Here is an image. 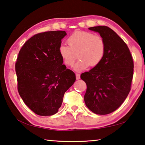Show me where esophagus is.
<instances>
[{"label":"esophagus","instance_id":"obj_1","mask_svg":"<svg viewBox=\"0 0 145 145\" xmlns=\"http://www.w3.org/2000/svg\"><path fill=\"white\" fill-rule=\"evenodd\" d=\"M80 75L79 73H76V79H80Z\"/></svg>","mask_w":145,"mask_h":145}]
</instances>
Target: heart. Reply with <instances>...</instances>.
I'll return each instance as SVG.
<instances>
[{
	"label": "heart",
	"instance_id": "b5f03b06",
	"mask_svg": "<svg viewBox=\"0 0 145 145\" xmlns=\"http://www.w3.org/2000/svg\"><path fill=\"white\" fill-rule=\"evenodd\" d=\"M68 45H62L59 48V53L64 64L73 67L77 59L79 61L75 66V70L80 72L89 66L95 67L104 58L106 49L104 39L86 31H76L67 39Z\"/></svg>",
	"mask_w": 145,
	"mask_h": 145
}]
</instances>
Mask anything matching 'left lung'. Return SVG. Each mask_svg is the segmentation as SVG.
<instances>
[{
	"instance_id": "8db88e82",
	"label": "left lung",
	"mask_w": 145,
	"mask_h": 145,
	"mask_svg": "<svg viewBox=\"0 0 145 145\" xmlns=\"http://www.w3.org/2000/svg\"><path fill=\"white\" fill-rule=\"evenodd\" d=\"M104 39L106 49L99 65L80 75L87 86L84 102L97 114H108L121 105L131 89L134 62L125 41L107 26L89 27Z\"/></svg>"
}]
</instances>
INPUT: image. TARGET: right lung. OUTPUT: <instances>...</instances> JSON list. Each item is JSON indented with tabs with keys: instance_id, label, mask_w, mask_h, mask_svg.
<instances>
[{
	"instance_id": "add662e5",
	"label": "right lung",
	"mask_w": 145,
	"mask_h": 145,
	"mask_svg": "<svg viewBox=\"0 0 145 145\" xmlns=\"http://www.w3.org/2000/svg\"><path fill=\"white\" fill-rule=\"evenodd\" d=\"M65 31L36 34L19 51L15 63L18 91L25 104L40 116L57 113L65 93L75 81L59 53Z\"/></svg>"
}]
</instances>
